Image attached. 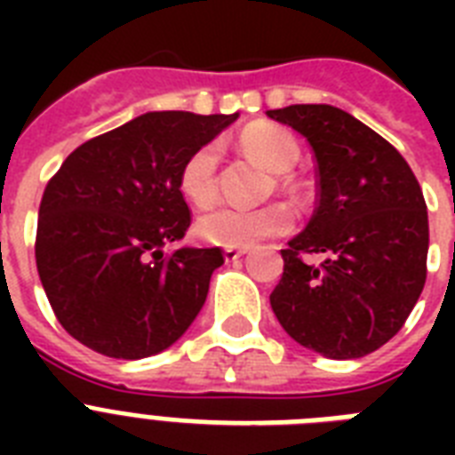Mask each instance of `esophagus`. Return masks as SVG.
Masks as SVG:
<instances>
[{"mask_svg": "<svg viewBox=\"0 0 455 455\" xmlns=\"http://www.w3.org/2000/svg\"><path fill=\"white\" fill-rule=\"evenodd\" d=\"M248 250L245 248H224V257H227V262H235V259H241Z\"/></svg>", "mask_w": 455, "mask_h": 455, "instance_id": "obj_1", "label": "esophagus"}]
</instances>
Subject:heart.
Here are the masks:
<instances>
[{
	"instance_id": "1",
	"label": "heart",
	"mask_w": 455,
	"mask_h": 455,
	"mask_svg": "<svg viewBox=\"0 0 455 455\" xmlns=\"http://www.w3.org/2000/svg\"><path fill=\"white\" fill-rule=\"evenodd\" d=\"M241 148L267 170L278 172V184L292 188L288 170L299 160V144L291 132L274 124H255L241 134ZM179 191L193 207L205 210L220 198L217 188V146L205 144L186 157L179 170ZM292 227L291 207L269 203L255 210L217 207L196 221V234L205 243L224 248H248L262 238L288 234Z\"/></svg>"
}]
</instances>
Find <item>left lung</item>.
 <instances>
[{
	"instance_id": "8db88e82",
	"label": "left lung",
	"mask_w": 455,
	"mask_h": 455,
	"mask_svg": "<svg viewBox=\"0 0 455 455\" xmlns=\"http://www.w3.org/2000/svg\"><path fill=\"white\" fill-rule=\"evenodd\" d=\"M309 141L316 210L283 255L271 309L299 345L359 359L406 323L427 278V205L402 153L323 103L267 110ZM309 254H321L311 263Z\"/></svg>"
}]
</instances>
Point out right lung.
I'll return each mask as SVG.
<instances>
[{"mask_svg":"<svg viewBox=\"0 0 455 455\" xmlns=\"http://www.w3.org/2000/svg\"><path fill=\"white\" fill-rule=\"evenodd\" d=\"M235 117L146 113L77 146L49 179L35 238L39 281L82 345L144 359L198 316L224 252L163 248L191 227L181 164Z\"/></svg>","mask_w":455,"mask_h":455,"instance_id":"1","label":"right lung"}]
</instances>
